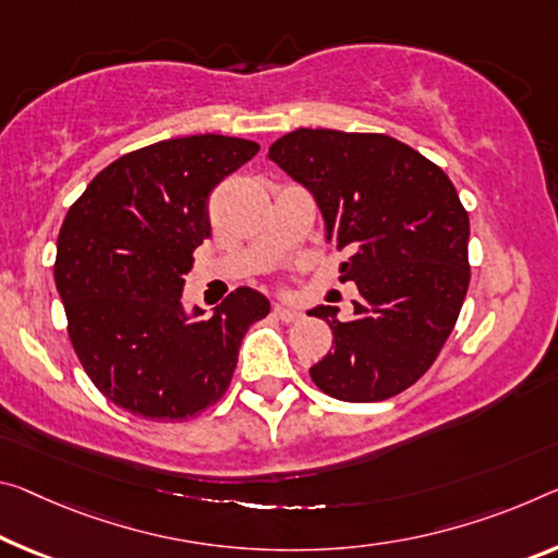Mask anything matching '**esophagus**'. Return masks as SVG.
Listing matches in <instances>:
<instances>
[{"mask_svg": "<svg viewBox=\"0 0 558 558\" xmlns=\"http://www.w3.org/2000/svg\"><path fill=\"white\" fill-rule=\"evenodd\" d=\"M272 315L278 317V320H282V323H293V320H298L300 315V307H295V305H286V303H276V307H272Z\"/></svg>", "mask_w": 558, "mask_h": 558, "instance_id": "esophagus-1", "label": "esophagus"}]
</instances>
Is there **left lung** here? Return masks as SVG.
Listing matches in <instances>:
<instances>
[{"label": "left lung", "mask_w": 558, "mask_h": 558, "mask_svg": "<svg viewBox=\"0 0 558 558\" xmlns=\"http://www.w3.org/2000/svg\"><path fill=\"white\" fill-rule=\"evenodd\" d=\"M268 158L313 193L325 241L348 253L340 280L360 298L350 320L317 305L335 350L313 383L344 402H379L417 383L437 360L470 288V216L429 158L385 134L298 129Z\"/></svg>", "instance_id": "left-lung-1"}]
</instances>
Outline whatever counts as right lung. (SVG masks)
<instances>
[{
  "label": "right lung",
  "mask_w": 558,
  "mask_h": 558,
  "mask_svg": "<svg viewBox=\"0 0 558 558\" xmlns=\"http://www.w3.org/2000/svg\"><path fill=\"white\" fill-rule=\"evenodd\" d=\"M258 151L218 134L158 141L106 166L61 223L54 280L69 338L99 392L131 414L179 422L216 404L247 327L270 313L253 288L210 317L183 305L193 251L210 235V191Z\"/></svg>",
  "instance_id": "add662e5"
}]
</instances>
